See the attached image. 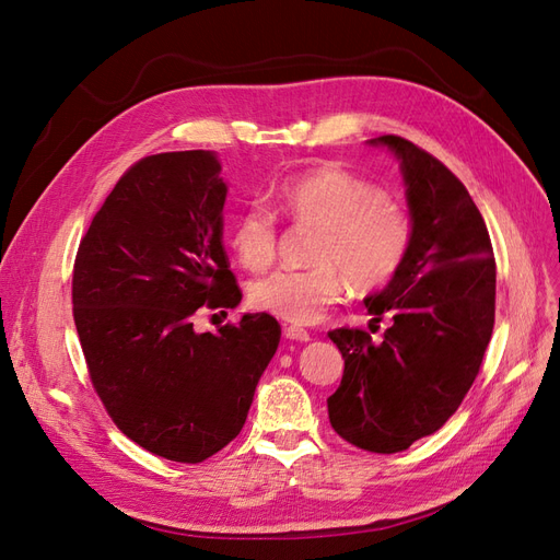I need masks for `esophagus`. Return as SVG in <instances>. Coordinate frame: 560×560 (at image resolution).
I'll list each match as a JSON object with an SVG mask.
<instances>
[{
  "instance_id": "1",
  "label": "esophagus",
  "mask_w": 560,
  "mask_h": 560,
  "mask_svg": "<svg viewBox=\"0 0 560 560\" xmlns=\"http://www.w3.org/2000/svg\"><path fill=\"white\" fill-rule=\"evenodd\" d=\"M284 336L290 338V341H301V343L311 341V334L301 327H284Z\"/></svg>"
}]
</instances>
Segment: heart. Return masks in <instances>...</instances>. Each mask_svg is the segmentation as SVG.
<instances>
[{
	"instance_id": "obj_1",
	"label": "heart",
	"mask_w": 560,
	"mask_h": 560,
	"mask_svg": "<svg viewBox=\"0 0 560 560\" xmlns=\"http://www.w3.org/2000/svg\"><path fill=\"white\" fill-rule=\"evenodd\" d=\"M280 210L296 224L317 226L311 268H278L249 284V303L294 325H313L341 301L346 284L374 292L397 276L413 226L399 202L341 165H319L280 182ZM229 241L238 261L264 270L276 259L278 219L266 202L233 217Z\"/></svg>"
}]
</instances>
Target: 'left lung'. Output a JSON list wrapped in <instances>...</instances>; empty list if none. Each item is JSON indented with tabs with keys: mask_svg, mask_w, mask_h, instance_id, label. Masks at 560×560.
Returning <instances> with one entry per match:
<instances>
[{
	"mask_svg": "<svg viewBox=\"0 0 560 560\" xmlns=\"http://www.w3.org/2000/svg\"><path fill=\"white\" fill-rule=\"evenodd\" d=\"M399 161L413 238L397 276L364 299L383 341L334 329L341 385L327 399L331 428L352 446L399 453L434 434L479 374L495 325V259L479 208L448 167L413 142L369 140Z\"/></svg>",
	"mask_w": 560,
	"mask_h": 560,
	"instance_id": "left-lung-1",
	"label": "left lung"
}]
</instances>
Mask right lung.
Segmentation results:
<instances>
[{
	"label": "right lung",
	"instance_id": "1",
	"mask_svg": "<svg viewBox=\"0 0 560 560\" xmlns=\"http://www.w3.org/2000/svg\"><path fill=\"white\" fill-rule=\"evenodd\" d=\"M214 151L147 156L118 179L77 252L72 303L97 397L135 444L202 463L241 434L280 343L268 313L196 331L243 294L222 245L226 182Z\"/></svg>",
	"mask_w": 560,
	"mask_h": 560
}]
</instances>
